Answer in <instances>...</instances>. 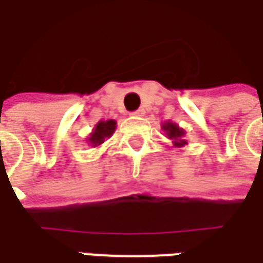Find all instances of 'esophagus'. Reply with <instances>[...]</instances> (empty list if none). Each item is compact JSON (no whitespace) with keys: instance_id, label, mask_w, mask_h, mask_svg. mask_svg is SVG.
Returning <instances> with one entry per match:
<instances>
[{"instance_id":"1","label":"esophagus","mask_w":263,"mask_h":263,"mask_svg":"<svg viewBox=\"0 0 263 263\" xmlns=\"http://www.w3.org/2000/svg\"><path fill=\"white\" fill-rule=\"evenodd\" d=\"M131 115H132V117H144V115H145V110H144V109H142V108H139L138 110L132 112Z\"/></svg>"}]
</instances>
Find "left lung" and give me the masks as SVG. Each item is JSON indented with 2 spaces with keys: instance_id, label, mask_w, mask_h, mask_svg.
Listing matches in <instances>:
<instances>
[{
  "instance_id": "left-lung-1",
  "label": "left lung",
  "mask_w": 263,
  "mask_h": 263,
  "mask_svg": "<svg viewBox=\"0 0 263 263\" xmlns=\"http://www.w3.org/2000/svg\"><path fill=\"white\" fill-rule=\"evenodd\" d=\"M161 128L162 131L165 132L167 138L173 141V146L174 148H183V146L189 144L187 139H185V131H184L183 128H180L177 124H174V122H171V121L164 122Z\"/></svg>"
}]
</instances>
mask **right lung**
Segmentation results:
<instances>
[{"label": "right lung", "instance_id": "add662e5", "mask_svg": "<svg viewBox=\"0 0 263 263\" xmlns=\"http://www.w3.org/2000/svg\"><path fill=\"white\" fill-rule=\"evenodd\" d=\"M115 129H117V121H114V119L99 121L98 124L95 125L92 132L89 134V137L85 141L90 146H99L105 142V139L112 137Z\"/></svg>", "mask_w": 263, "mask_h": 263}]
</instances>
